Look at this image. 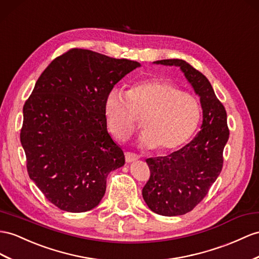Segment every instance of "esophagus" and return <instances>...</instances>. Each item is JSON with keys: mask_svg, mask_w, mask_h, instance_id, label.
<instances>
[{"mask_svg": "<svg viewBox=\"0 0 259 259\" xmlns=\"http://www.w3.org/2000/svg\"><path fill=\"white\" fill-rule=\"evenodd\" d=\"M139 158H140V156L135 154V153H130V152H127V153H125V162L127 163L135 162V161L139 160Z\"/></svg>", "mask_w": 259, "mask_h": 259, "instance_id": "34e87169", "label": "esophagus"}]
</instances>
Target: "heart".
Here are the masks:
<instances>
[{
    "label": "heart",
    "mask_w": 259,
    "mask_h": 259,
    "mask_svg": "<svg viewBox=\"0 0 259 259\" xmlns=\"http://www.w3.org/2000/svg\"><path fill=\"white\" fill-rule=\"evenodd\" d=\"M142 117L144 131L139 139L143 148H156L161 153L186 143L200 119V105L188 92L161 78L136 83L127 94L111 90L105 98L104 116L110 134L125 140Z\"/></svg>",
    "instance_id": "obj_1"
}]
</instances>
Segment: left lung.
Listing matches in <instances>:
<instances>
[{
	"mask_svg": "<svg viewBox=\"0 0 259 259\" xmlns=\"http://www.w3.org/2000/svg\"><path fill=\"white\" fill-rule=\"evenodd\" d=\"M154 63L178 66L200 97L202 124L193 140L169 155L147 158L151 176L142 189L145 203L157 214L183 215L202 200L221 173L230 135L227 111L208 78L186 61L166 59Z\"/></svg>",
	"mask_w": 259,
	"mask_h": 259,
	"instance_id": "8db88e82",
	"label": "left lung"
}]
</instances>
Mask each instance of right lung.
I'll return each instance as SVG.
<instances>
[{"label":"right lung","instance_id":"obj_1","mask_svg":"<svg viewBox=\"0 0 259 259\" xmlns=\"http://www.w3.org/2000/svg\"><path fill=\"white\" fill-rule=\"evenodd\" d=\"M141 64L86 49L56 58L26 101L21 143L30 180L68 212L101 202L111 170L124 165L107 131L104 103L120 79Z\"/></svg>","mask_w":259,"mask_h":259}]
</instances>
